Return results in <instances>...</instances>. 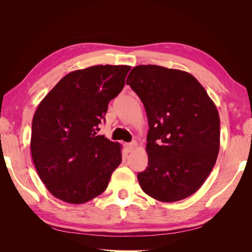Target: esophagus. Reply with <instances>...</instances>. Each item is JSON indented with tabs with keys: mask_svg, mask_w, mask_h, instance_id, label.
Returning a JSON list of instances; mask_svg holds the SVG:
<instances>
[{
	"mask_svg": "<svg viewBox=\"0 0 252 252\" xmlns=\"http://www.w3.org/2000/svg\"><path fill=\"white\" fill-rule=\"evenodd\" d=\"M125 147H126V149H127L128 152H131V151H133L136 147H138V144H136L135 141H133V142H131V143L125 144Z\"/></svg>",
	"mask_w": 252,
	"mask_h": 252,
	"instance_id": "34e87169",
	"label": "esophagus"
}]
</instances>
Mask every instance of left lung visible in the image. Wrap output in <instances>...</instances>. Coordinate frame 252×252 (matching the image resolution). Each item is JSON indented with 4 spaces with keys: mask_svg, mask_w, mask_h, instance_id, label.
I'll use <instances>...</instances> for the list:
<instances>
[{
    "mask_svg": "<svg viewBox=\"0 0 252 252\" xmlns=\"http://www.w3.org/2000/svg\"><path fill=\"white\" fill-rule=\"evenodd\" d=\"M127 85L147 113L148 167L139 172L143 191L171 203L193 194L208 178L220 150V117L193 75L158 65H139Z\"/></svg>",
    "mask_w": 252,
    "mask_h": 252,
    "instance_id": "1",
    "label": "left lung"
}]
</instances>
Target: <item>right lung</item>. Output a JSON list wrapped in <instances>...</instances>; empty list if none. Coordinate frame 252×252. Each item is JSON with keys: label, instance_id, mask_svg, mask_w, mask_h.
I'll return each instance as SVG.
<instances>
[{"label": "right lung", "instance_id": "obj_1", "mask_svg": "<svg viewBox=\"0 0 252 252\" xmlns=\"http://www.w3.org/2000/svg\"><path fill=\"white\" fill-rule=\"evenodd\" d=\"M130 68L97 65L71 71L37 106L30 150L37 174L57 199L83 204L107 188L122 146L96 133Z\"/></svg>", "mask_w": 252, "mask_h": 252}]
</instances>
